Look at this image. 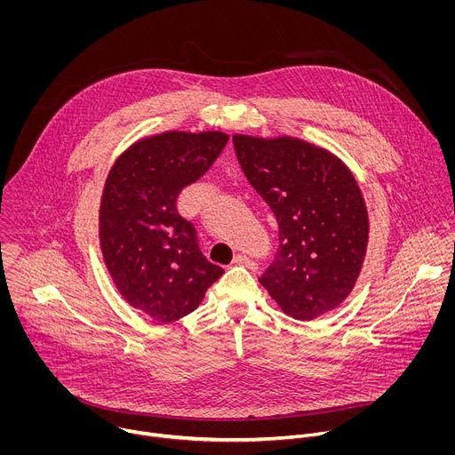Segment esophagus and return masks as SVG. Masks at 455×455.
Wrapping results in <instances>:
<instances>
[{"label": "esophagus", "mask_w": 455, "mask_h": 455, "mask_svg": "<svg viewBox=\"0 0 455 455\" xmlns=\"http://www.w3.org/2000/svg\"><path fill=\"white\" fill-rule=\"evenodd\" d=\"M232 263H234V265H241V267H248V268H255V263L251 261V259L246 257V255H241V253H237V255L234 257Z\"/></svg>", "instance_id": "obj_1"}]
</instances>
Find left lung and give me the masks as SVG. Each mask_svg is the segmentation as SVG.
Wrapping results in <instances>:
<instances>
[{"instance_id":"1","label":"left lung","mask_w":455,"mask_h":455,"mask_svg":"<svg viewBox=\"0 0 455 455\" xmlns=\"http://www.w3.org/2000/svg\"><path fill=\"white\" fill-rule=\"evenodd\" d=\"M239 165L279 223V248L259 277L279 307L313 320L339 307L360 275L369 216L347 165L293 137L234 135Z\"/></svg>"}]
</instances>
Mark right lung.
<instances>
[{"mask_svg": "<svg viewBox=\"0 0 455 455\" xmlns=\"http://www.w3.org/2000/svg\"><path fill=\"white\" fill-rule=\"evenodd\" d=\"M228 142L221 132H165L129 146L102 190L99 239L124 300L158 322L200 306L223 275L207 261L196 228L176 211L178 194L200 180Z\"/></svg>", "mask_w": 455, "mask_h": 455, "instance_id": "1", "label": "right lung"}]
</instances>
